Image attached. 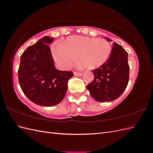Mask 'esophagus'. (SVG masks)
Here are the masks:
<instances>
[{"label":"esophagus","mask_w":153,"mask_h":153,"mask_svg":"<svg viewBox=\"0 0 153 153\" xmlns=\"http://www.w3.org/2000/svg\"><path fill=\"white\" fill-rule=\"evenodd\" d=\"M74 75L75 76H81L82 75V73H79V72H74Z\"/></svg>","instance_id":"34e87169"}]
</instances>
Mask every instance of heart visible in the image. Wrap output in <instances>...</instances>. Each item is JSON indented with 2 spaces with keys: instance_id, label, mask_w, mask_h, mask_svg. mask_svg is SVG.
Wrapping results in <instances>:
<instances>
[{
  "instance_id": "b5f03b06",
  "label": "heart",
  "mask_w": 153,
  "mask_h": 153,
  "mask_svg": "<svg viewBox=\"0 0 153 153\" xmlns=\"http://www.w3.org/2000/svg\"><path fill=\"white\" fill-rule=\"evenodd\" d=\"M111 53L112 47L106 39L82 36H71L62 45L52 47L55 61L62 69L69 68L76 57L88 69L99 68L107 62Z\"/></svg>"
}]
</instances>
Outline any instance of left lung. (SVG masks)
Here are the masks:
<instances>
[{"label":"left lung","instance_id":"8db88e82","mask_svg":"<svg viewBox=\"0 0 153 153\" xmlns=\"http://www.w3.org/2000/svg\"><path fill=\"white\" fill-rule=\"evenodd\" d=\"M108 41H112L105 38ZM110 58L103 66L92 70L94 78L86 86L91 96L99 102L117 99L128 85L129 67L128 53L121 45L113 43Z\"/></svg>","mask_w":153,"mask_h":153}]
</instances>
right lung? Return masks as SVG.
Wrapping results in <instances>:
<instances>
[{
	"label": "right lung",
	"instance_id": "add662e5",
	"mask_svg": "<svg viewBox=\"0 0 153 153\" xmlns=\"http://www.w3.org/2000/svg\"><path fill=\"white\" fill-rule=\"evenodd\" d=\"M53 38L45 36L30 46L20 57L18 75L24 94L32 102L45 106L57 105L64 99L71 71H60L54 61L48 45Z\"/></svg>",
	"mask_w": 153,
	"mask_h": 153
}]
</instances>
